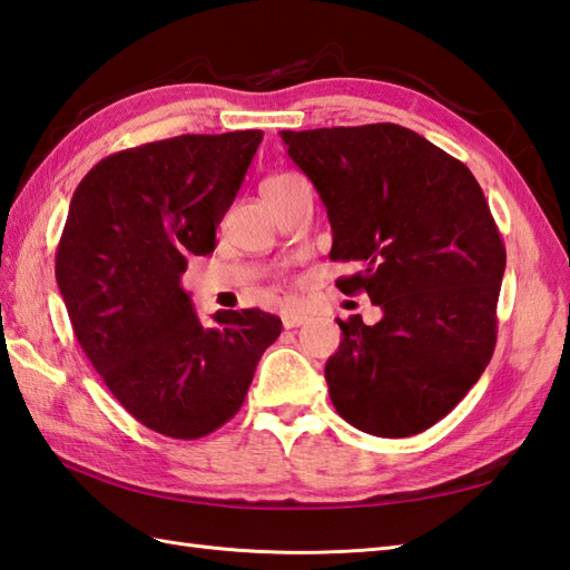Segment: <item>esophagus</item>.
<instances>
[{
  "mask_svg": "<svg viewBox=\"0 0 570 570\" xmlns=\"http://www.w3.org/2000/svg\"><path fill=\"white\" fill-rule=\"evenodd\" d=\"M306 321H308L306 313H301V311H282L284 328H298V325H304Z\"/></svg>",
  "mask_w": 570,
  "mask_h": 570,
  "instance_id": "obj_1",
  "label": "esophagus"
}]
</instances>
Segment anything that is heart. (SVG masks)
<instances>
[{
  "mask_svg": "<svg viewBox=\"0 0 570 570\" xmlns=\"http://www.w3.org/2000/svg\"><path fill=\"white\" fill-rule=\"evenodd\" d=\"M294 180H298V176L294 174H274L269 178L262 180V188H272V186H286V184H294Z\"/></svg>",
  "mask_w": 570,
  "mask_h": 570,
  "instance_id": "b5f03b06",
  "label": "heart"
}]
</instances>
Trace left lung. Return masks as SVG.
<instances>
[{
  "mask_svg": "<svg viewBox=\"0 0 570 570\" xmlns=\"http://www.w3.org/2000/svg\"><path fill=\"white\" fill-rule=\"evenodd\" d=\"M328 210L337 278L382 321L337 318L325 362L331 402L355 429L406 439L431 429L480 380L498 343L504 242L470 168L406 127L282 131Z\"/></svg>",
  "mask_w": 570,
  "mask_h": 570,
  "instance_id": "1",
  "label": "left lung"
}]
</instances>
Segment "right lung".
<instances>
[{"label": "right lung", "instance_id": "1", "mask_svg": "<svg viewBox=\"0 0 570 570\" xmlns=\"http://www.w3.org/2000/svg\"><path fill=\"white\" fill-rule=\"evenodd\" d=\"M259 129L180 135L105 156L72 193L56 282L82 353L144 426L203 439L233 419L282 318L217 311L205 328L180 286L262 141Z\"/></svg>", "mask_w": 570, "mask_h": 570}]
</instances>
